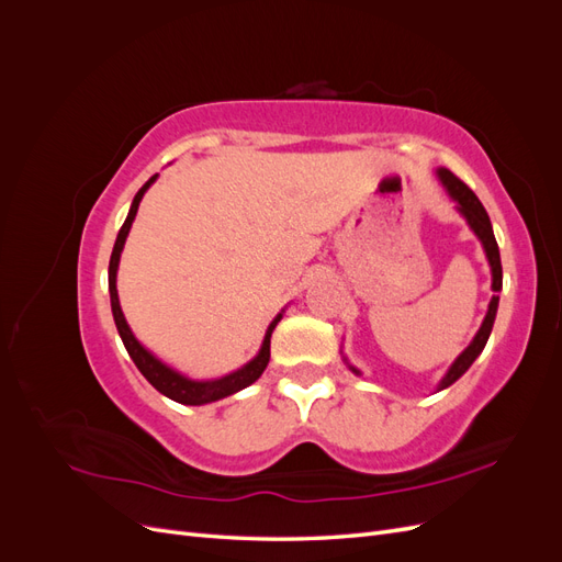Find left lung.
Segmentation results:
<instances>
[{
	"label": "left lung",
	"instance_id": "1",
	"mask_svg": "<svg viewBox=\"0 0 562 562\" xmlns=\"http://www.w3.org/2000/svg\"><path fill=\"white\" fill-rule=\"evenodd\" d=\"M440 180H443V184L448 187L450 196L459 203V213H462L467 220L471 229L475 232V236L483 241V248H485V255L490 260V267H492V291L499 293L502 291V260H499V248H497V241H495V234H492V225H490V217L483 209V203L479 201V196H475L469 187L459 180L454 173H450L448 168H440L438 171ZM497 304H499V295H492L490 300V307H487V314H485V321L481 330L475 333L473 342L459 353V359L452 363V368L448 370V375L443 378V382H440L438 389H446L450 386L452 382H457L459 378L464 375V372L469 370V366L475 361V356H479L483 349H485V342L487 337L492 333V323H495V316H497ZM353 370V368H351ZM356 372V370H353Z\"/></svg>",
	"mask_w": 562,
	"mask_h": 562
}]
</instances>
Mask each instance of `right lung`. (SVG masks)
<instances>
[{
    "instance_id": "obj_1",
    "label": "right lung",
    "mask_w": 562,
    "mask_h": 562,
    "mask_svg": "<svg viewBox=\"0 0 562 562\" xmlns=\"http://www.w3.org/2000/svg\"><path fill=\"white\" fill-rule=\"evenodd\" d=\"M157 180V176H151L143 187L140 192L135 194L133 203H131V211H128V217L126 223L122 225V229H119V236L114 241V248H112V258H110V300H112V314H114V323H116V330L119 335H122V342L128 351V356L133 359V363L138 366V370L145 375V380L155 386L157 391H161L164 396H168L176 403H182V405H203V403H213V401H220L225 396H232L236 394V391L246 389L248 384H252L255 380H258L267 363H269V337H271V330L277 328V323L281 321V314L269 323L267 328V335H265V342H262V349L260 353L255 356V359L250 363H246L241 370L232 372V375H225L220 380H211V382H194V380H187L182 375H178L176 370L166 368L161 361H157L155 356H151L138 339L133 337L128 323L122 314V307H119V295H116V267H119V255H122L124 250V244H126V236H128V229L133 225L135 220V213H138V206L140 201L145 196V192L149 190V184Z\"/></svg>"
}]
</instances>
